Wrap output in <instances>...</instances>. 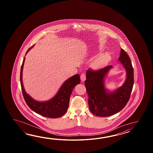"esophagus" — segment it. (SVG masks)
I'll return each mask as SVG.
<instances>
[{
    "instance_id": "1",
    "label": "esophagus",
    "mask_w": 153,
    "mask_h": 153,
    "mask_svg": "<svg viewBox=\"0 0 153 153\" xmlns=\"http://www.w3.org/2000/svg\"><path fill=\"white\" fill-rule=\"evenodd\" d=\"M80 79H81V80L82 81H84L86 79V75H85V73H83L81 74V76H80Z\"/></svg>"
}]
</instances>
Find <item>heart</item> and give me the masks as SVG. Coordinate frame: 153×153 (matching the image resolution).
Segmentation results:
<instances>
[{
    "mask_svg": "<svg viewBox=\"0 0 153 153\" xmlns=\"http://www.w3.org/2000/svg\"><path fill=\"white\" fill-rule=\"evenodd\" d=\"M107 56H101L96 59L93 62V66L94 68L98 69L101 68L104 65L105 61L107 59Z\"/></svg>",
    "mask_w": 153,
    "mask_h": 153,
    "instance_id": "1",
    "label": "heart"
}]
</instances>
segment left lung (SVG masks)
Wrapping results in <instances>:
<instances>
[{
	"label": "left lung",
	"mask_w": 153,
	"mask_h": 153,
	"mask_svg": "<svg viewBox=\"0 0 153 153\" xmlns=\"http://www.w3.org/2000/svg\"><path fill=\"white\" fill-rule=\"evenodd\" d=\"M118 60L126 69L127 77L124 85L113 92H108L103 84L104 77L111 65L96 71L88 68L86 72L85 85L88 94L89 109L97 117H106L117 113L126 106L130 100L134 83L133 67L129 56L123 49H121Z\"/></svg>",
	"instance_id": "1"
}]
</instances>
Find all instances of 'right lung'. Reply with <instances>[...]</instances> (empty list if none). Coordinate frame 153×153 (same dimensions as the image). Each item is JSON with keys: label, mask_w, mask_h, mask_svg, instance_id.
<instances>
[{"label": "right lung", "mask_w": 153, "mask_h": 153, "mask_svg": "<svg viewBox=\"0 0 153 153\" xmlns=\"http://www.w3.org/2000/svg\"><path fill=\"white\" fill-rule=\"evenodd\" d=\"M33 46L34 45L28 49L26 54ZM25 60V57L23 59L21 68L20 82L23 98L27 105L37 114L45 117L57 118L62 117L68 109L69 99L73 88L80 82V75L76 74L69 78L62 85L55 96L50 101L44 102H37L26 94L24 90L22 83V71Z\"/></svg>", "instance_id": "obj_1"}]
</instances>
